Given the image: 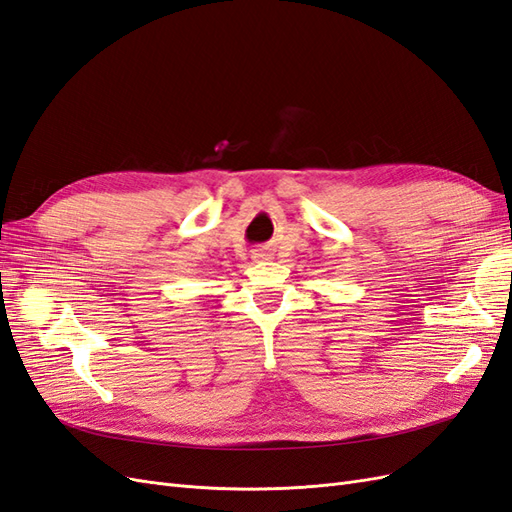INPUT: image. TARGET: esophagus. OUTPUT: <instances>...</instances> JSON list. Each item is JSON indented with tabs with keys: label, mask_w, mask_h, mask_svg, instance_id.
Returning <instances> with one entry per match:
<instances>
[{
	"label": "esophagus",
	"mask_w": 512,
	"mask_h": 512,
	"mask_svg": "<svg viewBox=\"0 0 512 512\" xmlns=\"http://www.w3.org/2000/svg\"><path fill=\"white\" fill-rule=\"evenodd\" d=\"M254 258H256V260H267V258H269V252H265V250H256V252H254Z\"/></svg>",
	"instance_id": "esophagus-1"
}]
</instances>
